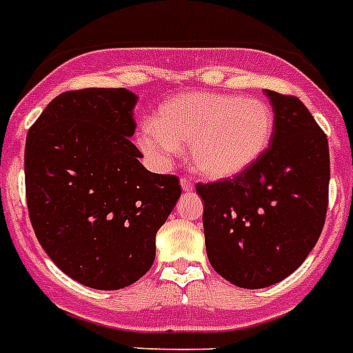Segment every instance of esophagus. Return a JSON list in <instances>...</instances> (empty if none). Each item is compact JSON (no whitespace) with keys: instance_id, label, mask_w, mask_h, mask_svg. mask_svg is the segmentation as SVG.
Returning a JSON list of instances; mask_svg holds the SVG:
<instances>
[{"instance_id":"obj_1","label":"esophagus","mask_w":353,"mask_h":353,"mask_svg":"<svg viewBox=\"0 0 353 353\" xmlns=\"http://www.w3.org/2000/svg\"><path fill=\"white\" fill-rule=\"evenodd\" d=\"M181 188H183V192H192L194 190V181L190 177H181Z\"/></svg>"}]
</instances>
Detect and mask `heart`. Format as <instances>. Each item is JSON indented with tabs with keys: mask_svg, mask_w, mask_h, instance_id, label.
Returning <instances> with one entry per match:
<instances>
[{
	"mask_svg": "<svg viewBox=\"0 0 353 353\" xmlns=\"http://www.w3.org/2000/svg\"><path fill=\"white\" fill-rule=\"evenodd\" d=\"M274 125V112L259 97L183 92L159 106L139 143L154 159H167L188 143V161L195 172L208 179H229L265 156Z\"/></svg>",
	"mask_w": 353,
	"mask_h": 353,
	"instance_id": "heart-1",
	"label": "heart"
}]
</instances>
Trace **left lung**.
<instances>
[{"instance_id": "1", "label": "left lung", "mask_w": 353, "mask_h": 353, "mask_svg": "<svg viewBox=\"0 0 353 353\" xmlns=\"http://www.w3.org/2000/svg\"><path fill=\"white\" fill-rule=\"evenodd\" d=\"M265 94L275 117L265 156L240 176L195 186L204 201L208 259L247 290L277 284L304 263L329 206L327 134L299 97Z\"/></svg>"}]
</instances>
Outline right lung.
<instances>
[{
	"label": "right lung",
	"mask_w": 353,
	"mask_h": 353,
	"mask_svg": "<svg viewBox=\"0 0 353 353\" xmlns=\"http://www.w3.org/2000/svg\"><path fill=\"white\" fill-rule=\"evenodd\" d=\"M125 88L63 92L26 137V202L37 240L70 279L121 290L149 272L179 177L149 172Z\"/></svg>",
	"instance_id": "add662e5"
}]
</instances>
